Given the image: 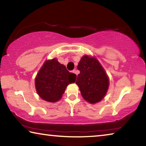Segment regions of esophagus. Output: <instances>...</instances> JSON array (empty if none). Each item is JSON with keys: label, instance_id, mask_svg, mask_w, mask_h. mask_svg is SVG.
Returning a JSON list of instances; mask_svg holds the SVG:
<instances>
[{"label": "esophagus", "instance_id": "esophagus-1", "mask_svg": "<svg viewBox=\"0 0 146 146\" xmlns=\"http://www.w3.org/2000/svg\"><path fill=\"white\" fill-rule=\"evenodd\" d=\"M72 72H73V73H75V75H76V76H77V75H78V72H77V71H76V70H73Z\"/></svg>", "mask_w": 146, "mask_h": 146}]
</instances>
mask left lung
Listing matches in <instances>:
<instances>
[{
  "label": "left lung",
  "instance_id": "left-lung-1",
  "mask_svg": "<svg viewBox=\"0 0 146 146\" xmlns=\"http://www.w3.org/2000/svg\"><path fill=\"white\" fill-rule=\"evenodd\" d=\"M80 71L76 84L82 97L90 104L102 100L109 88L110 80L106 71L95 56L84 55L77 66Z\"/></svg>",
  "mask_w": 146,
  "mask_h": 146
}]
</instances>
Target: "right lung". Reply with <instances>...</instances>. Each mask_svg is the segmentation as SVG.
I'll list each match as a JSON object with an SVG mask.
<instances>
[{
    "mask_svg": "<svg viewBox=\"0 0 146 146\" xmlns=\"http://www.w3.org/2000/svg\"><path fill=\"white\" fill-rule=\"evenodd\" d=\"M75 74L70 73L56 58L46 60L35 80L36 93L42 99L56 102L61 99L68 85L75 82Z\"/></svg>",
    "mask_w": 146,
    "mask_h": 146,
    "instance_id": "obj_1",
    "label": "right lung"
}]
</instances>
